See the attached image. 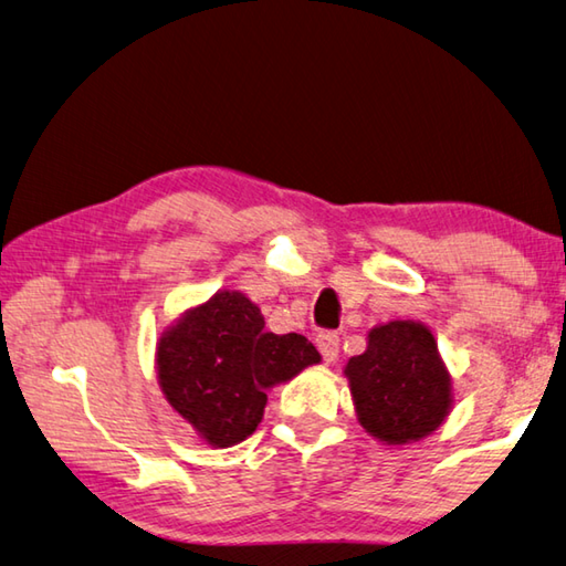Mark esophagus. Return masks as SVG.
<instances>
[{"label": "esophagus", "mask_w": 566, "mask_h": 566, "mask_svg": "<svg viewBox=\"0 0 566 566\" xmlns=\"http://www.w3.org/2000/svg\"><path fill=\"white\" fill-rule=\"evenodd\" d=\"M316 346H318V352H322V356H324V361L326 364H334L336 358H338V334H334V332H322L316 336Z\"/></svg>", "instance_id": "34e87169"}]
</instances>
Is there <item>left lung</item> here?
I'll use <instances>...</instances> for the list:
<instances>
[{"label": "left lung", "mask_w": 566, "mask_h": 566, "mask_svg": "<svg viewBox=\"0 0 566 566\" xmlns=\"http://www.w3.org/2000/svg\"><path fill=\"white\" fill-rule=\"evenodd\" d=\"M358 423L386 446L420 440L450 410V376L433 334L416 322L368 332V348L346 364Z\"/></svg>", "instance_id": "1"}]
</instances>
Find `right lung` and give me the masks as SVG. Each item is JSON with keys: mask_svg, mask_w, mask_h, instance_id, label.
I'll return each instance as SVG.
<instances>
[{"mask_svg": "<svg viewBox=\"0 0 566 566\" xmlns=\"http://www.w3.org/2000/svg\"><path fill=\"white\" fill-rule=\"evenodd\" d=\"M322 356L302 334H272L240 292H218L160 336L158 381L168 403L210 446L252 436L266 390Z\"/></svg>", "mask_w": 566, "mask_h": 566, "instance_id": "1", "label": "right lung"}]
</instances>
